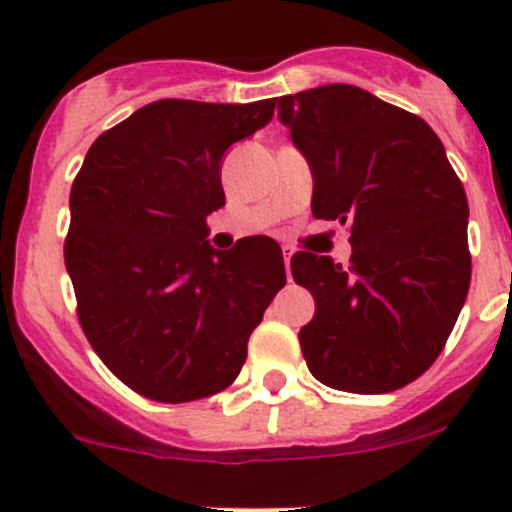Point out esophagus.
Listing matches in <instances>:
<instances>
[{
  "label": "esophagus",
  "instance_id": "34e87169",
  "mask_svg": "<svg viewBox=\"0 0 512 512\" xmlns=\"http://www.w3.org/2000/svg\"><path fill=\"white\" fill-rule=\"evenodd\" d=\"M282 257H285V267H287V277H289V280H292V275H289V260H292V250H289V247H285V250H282Z\"/></svg>",
  "mask_w": 512,
  "mask_h": 512
}]
</instances>
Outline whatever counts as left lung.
Instances as JSON below:
<instances>
[{"instance_id":"8db88e82","label":"left lung","mask_w":512,"mask_h":512,"mask_svg":"<svg viewBox=\"0 0 512 512\" xmlns=\"http://www.w3.org/2000/svg\"><path fill=\"white\" fill-rule=\"evenodd\" d=\"M280 121L314 178V218L352 223V265L297 252L312 292L299 344L314 379L386 394L436 361L471 285L468 200L423 118L349 84L282 96Z\"/></svg>"}]
</instances>
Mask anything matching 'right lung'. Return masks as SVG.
Wrapping results in <instances>:
<instances>
[{"label": "right lung", "mask_w": 512, "mask_h": 512, "mask_svg": "<svg viewBox=\"0 0 512 512\" xmlns=\"http://www.w3.org/2000/svg\"><path fill=\"white\" fill-rule=\"evenodd\" d=\"M277 98H163L101 133L71 185L64 260L79 322L126 386L163 404L227 389L247 339L285 287L272 237L210 247L223 156L275 116Z\"/></svg>", "instance_id": "obj_1"}]
</instances>
